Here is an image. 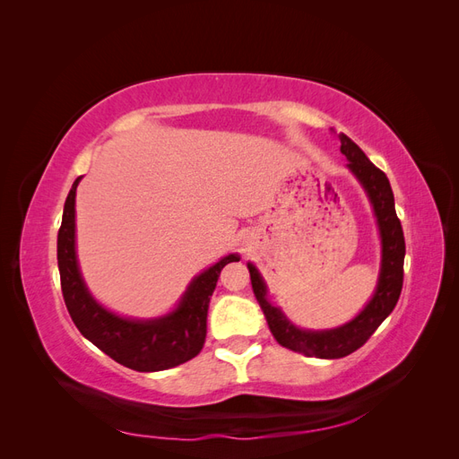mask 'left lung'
<instances>
[{
	"label": "left lung",
	"mask_w": 459,
	"mask_h": 459,
	"mask_svg": "<svg viewBox=\"0 0 459 459\" xmlns=\"http://www.w3.org/2000/svg\"><path fill=\"white\" fill-rule=\"evenodd\" d=\"M339 142L341 152L349 160L346 166H349V170L354 174L359 186L364 187L373 206L381 238V268L377 285H375L373 295L362 312L354 316L351 322L333 329L314 331L297 327L281 312V308L273 307L268 300V287L258 268L253 262L247 264L248 272H251L255 297L264 316H266L268 327L275 341L289 351L324 359L344 358L358 351L373 335L375 329L385 322V317L394 310L402 290V281H404V231H402L400 220L394 211V195L388 178L366 157V152L349 135L339 134Z\"/></svg>",
	"instance_id": "8db88e82"
}]
</instances>
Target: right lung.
Here are the masks:
<instances>
[{"label": "right lung", "instance_id": "right-lung-1", "mask_svg": "<svg viewBox=\"0 0 459 459\" xmlns=\"http://www.w3.org/2000/svg\"><path fill=\"white\" fill-rule=\"evenodd\" d=\"M74 179L63 208V221L57 235V262L61 289L66 310L74 325L97 349L115 362L135 371L170 369L195 358L206 337L208 302L226 264L239 260L238 255L220 258L211 268L203 270L187 285L176 308L169 314L149 319L124 317L105 308L90 293L82 277L76 256V187Z\"/></svg>", "mask_w": 459, "mask_h": 459}]
</instances>
